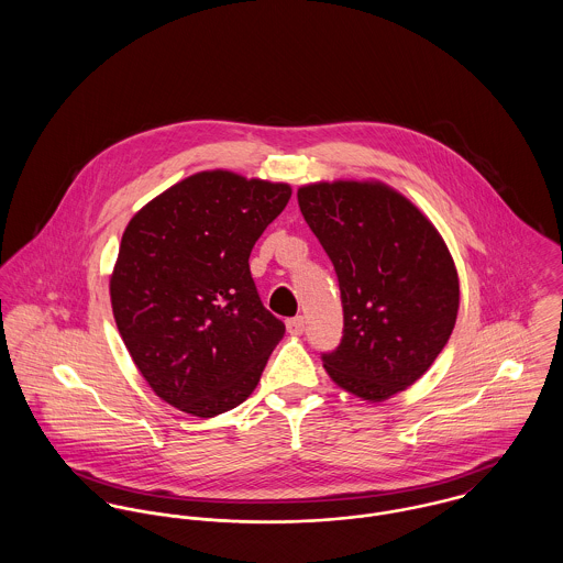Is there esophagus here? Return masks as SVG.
<instances>
[{"label":"esophagus","mask_w":563,"mask_h":563,"mask_svg":"<svg viewBox=\"0 0 563 563\" xmlns=\"http://www.w3.org/2000/svg\"><path fill=\"white\" fill-rule=\"evenodd\" d=\"M286 329L290 335H301L306 331V321L303 317H295V319H288L286 321Z\"/></svg>","instance_id":"1"}]
</instances>
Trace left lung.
<instances>
[{
    "mask_svg": "<svg viewBox=\"0 0 563 563\" xmlns=\"http://www.w3.org/2000/svg\"><path fill=\"white\" fill-rule=\"evenodd\" d=\"M340 284L344 333L322 355L331 382L366 402L413 386L442 353L460 310V277L435 225L379 179L297 190Z\"/></svg>",
    "mask_w": 563,
    "mask_h": 563,
    "instance_id": "8db88e82",
    "label": "left lung"
}]
</instances>
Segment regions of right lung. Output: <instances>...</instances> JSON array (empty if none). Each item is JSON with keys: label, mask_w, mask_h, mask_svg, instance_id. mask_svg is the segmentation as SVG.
<instances>
[{"label": "right lung", "mask_w": 563, "mask_h": 563, "mask_svg": "<svg viewBox=\"0 0 563 563\" xmlns=\"http://www.w3.org/2000/svg\"><path fill=\"white\" fill-rule=\"evenodd\" d=\"M290 195V184L214 168L173 184L130 219L110 303L162 401L212 418L255 390L286 327L262 306L249 255Z\"/></svg>", "instance_id": "1"}]
</instances>
